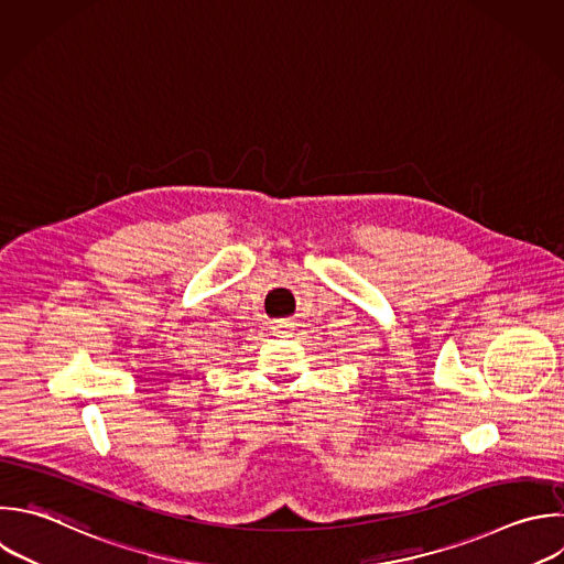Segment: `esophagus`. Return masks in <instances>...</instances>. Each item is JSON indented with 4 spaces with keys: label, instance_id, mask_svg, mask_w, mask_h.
I'll use <instances>...</instances> for the list:
<instances>
[{
    "label": "esophagus",
    "instance_id": "esophagus-1",
    "mask_svg": "<svg viewBox=\"0 0 564 564\" xmlns=\"http://www.w3.org/2000/svg\"><path fill=\"white\" fill-rule=\"evenodd\" d=\"M284 326H289V324H284Z\"/></svg>",
    "mask_w": 564,
    "mask_h": 564
}]
</instances>
